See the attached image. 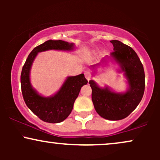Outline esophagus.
<instances>
[{
  "label": "esophagus",
  "mask_w": 160,
  "mask_h": 160,
  "mask_svg": "<svg viewBox=\"0 0 160 160\" xmlns=\"http://www.w3.org/2000/svg\"><path fill=\"white\" fill-rule=\"evenodd\" d=\"M85 77L88 80H91V74L89 72V71H86V72H85Z\"/></svg>",
  "instance_id": "1"
}]
</instances>
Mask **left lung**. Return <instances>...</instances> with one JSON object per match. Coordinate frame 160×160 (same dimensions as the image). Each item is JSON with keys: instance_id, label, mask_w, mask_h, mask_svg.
<instances>
[{"instance_id": "8db88e82", "label": "left lung", "mask_w": 160, "mask_h": 160, "mask_svg": "<svg viewBox=\"0 0 160 160\" xmlns=\"http://www.w3.org/2000/svg\"><path fill=\"white\" fill-rule=\"evenodd\" d=\"M113 46L111 56L120 65L121 71L128 80V89L125 93H116L109 88H100L89 80L92 100L95 111L102 117L109 120H120L127 117L142 99L145 88L144 67L137 53L132 47L119 40H111ZM98 65H92V67Z\"/></svg>"}]
</instances>
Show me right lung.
I'll list each match as a JSON object with an SVG mask.
<instances>
[{"label":"right lung","instance_id":"obj_1","mask_svg":"<svg viewBox=\"0 0 160 160\" xmlns=\"http://www.w3.org/2000/svg\"><path fill=\"white\" fill-rule=\"evenodd\" d=\"M74 43L63 40H49L36 47L28 56L21 73L22 93L28 108L41 120L50 123L62 122L68 117L80 89L87 84L88 80L83 74L68 77L60 90L52 97H42L32 87L30 83V69L38 52L49 49L71 50Z\"/></svg>","mask_w":160,"mask_h":160}]
</instances>
